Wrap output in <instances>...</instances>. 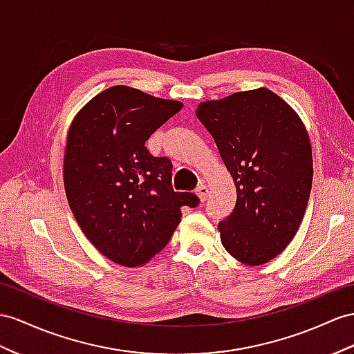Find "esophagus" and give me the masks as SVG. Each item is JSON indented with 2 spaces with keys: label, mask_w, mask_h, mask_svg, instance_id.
<instances>
[{
  "label": "esophagus",
  "mask_w": 354,
  "mask_h": 354,
  "mask_svg": "<svg viewBox=\"0 0 354 354\" xmlns=\"http://www.w3.org/2000/svg\"><path fill=\"white\" fill-rule=\"evenodd\" d=\"M196 193H197V196L198 197H201V201L202 202H205L206 201V198H207V194H209V189H207V187L206 185H198L197 187V189H196Z\"/></svg>",
  "instance_id": "1"
}]
</instances>
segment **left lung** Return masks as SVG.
Instances as JSON below:
<instances>
[{
	"instance_id": "obj_1",
	"label": "left lung",
	"mask_w": 354,
	"mask_h": 354,
	"mask_svg": "<svg viewBox=\"0 0 354 354\" xmlns=\"http://www.w3.org/2000/svg\"><path fill=\"white\" fill-rule=\"evenodd\" d=\"M236 185V205L220 221L223 247L243 265L268 263L302 223L313 185V151L301 118L268 88L197 106Z\"/></svg>"
}]
</instances>
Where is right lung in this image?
Returning a JSON list of instances; mask_svg holds the SVG:
<instances>
[{
	"mask_svg": "<svg viewBox=\"0 0 354 354\" xmlns=\"http://www.w3.org/2000/svg\"><path fill=\"white\" fill-rule=\"evenodd\" d=\"M183 103L130 86H112L80 109L70 125L64 187L70 209L89 242L127 268L147 263L167 245L180 207L194 193L171 187V161L145 147Z\"/></svg>",
	"mask_w": 354,
	"mask_h": 354,
	"instance_id": "obj_1",
	"label": "right lung"
}]
</instances>
